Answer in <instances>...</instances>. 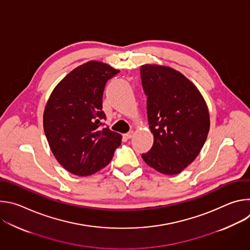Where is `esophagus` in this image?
Returning <instances> with one entry per match:
<instances>
[{
	"label": "esophagus",
	"instance_id": "1",
	"mask_svg": "<svg viewBox=\"0 0 250 250\" xmlns=\"http://www.w3.org/2000/svg\"><path fill=\"white\" fill-rule=\"evenodd\" d=\"M132 135H133V131L131 130V131H129V132H127V133H125V134H124V137L126 138V139H129V138L132 137Z\"/></svg>",
	"mask_w": 250,
	"mask_h": 250
}]
</instances>
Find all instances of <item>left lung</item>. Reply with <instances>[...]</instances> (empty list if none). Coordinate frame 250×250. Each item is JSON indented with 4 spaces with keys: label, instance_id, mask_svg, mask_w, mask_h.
<instances>
[{
    "label": "left lung",
    "instance_id": "obj_1",
    "mask_svg": "<svg viewBox=\"0 0 250 250\" xmlns=\"http://www.w3.org/2000/svg\"><path fill=\"white\" fill-rule=\"evenodd\" d=\"M140 77L154 138L142 159L162 174H179L198 156L207 139L206 102L190 80L170 67L142 65Z\"/></svg>",
    "mask_w": 250,
    "mask_h": 250
}]
</instances>
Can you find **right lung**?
I'll return each instance as SVG.
<instances>
[{"instance_id":"add662e5","label":"right lung","mask_w":250,"mask_h":250,"mask_svg":"<svg viewBox=\"0 0 250 250\" xmlns=\"http://www.w3.org/2000/svg\"><path fill=\"white\" fill-rule=\"evenodd\" d=\"M120 72L108 64L89 61L54 88L43 114V128L57 161L70 173L92 175L108 165L122 135L102 123L103 94Z\"/></svg>"}]
</instances>
